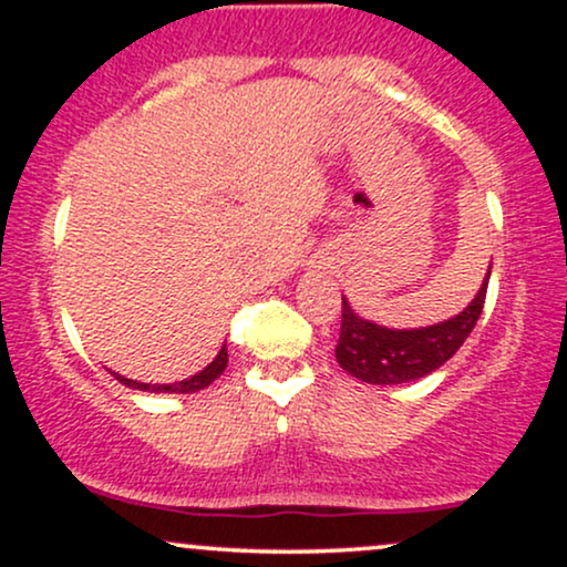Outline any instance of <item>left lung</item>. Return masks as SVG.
<instances>
[{"mask_svg":"<svg viewBox=\"0 0 567 567\" xmlns=\"http://www.w3.org/2000/svg\"><path fill=\"white\" fill-rule=\"evenodd\" d=\"M487 279H491V269L464 311L426 328H386V324L370 322L357 315L343 298L341 336L336 347L338 365L354 379L379 383V386L419 381L434 373L461 349V343L477 324L483 315Z\"/></svg>","mask_w":567,"mask_h":567,"instance_id":"left-lung-1","label":"left lung"}]
</instances>
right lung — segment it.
<instances>
[{
    "label": "right lung",
    "instance_id": "obj_1",
    "mask_svg": "<svg viewBox=\"0 0 567 567\" xmlns=\"http://www.w3.org/2000/svg\"><path fill=\"white\" fill-rule=\"evenodd\" d=\"M226 362H229V351H226V343H224V347H220V351L216 354V360H213L210 365H207L205 370H199V373L188 375V379H184V381H175V383H141V381L125 379V375L114 373V370H112V375L122 383V386L138 389V392H152V394H194V392H199V389L210 386V383L216 381L218 375L226 370Z\"/></svg>",
    "mask_w": 567,
    "mask_h": 567
}]
</instances>
